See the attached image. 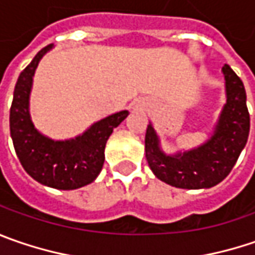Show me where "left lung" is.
<instances>
[{"instance_id": "obj_1", "label": "left lung", "mask_w": 255, "mask_h": 255, "mask_svg": "<svg viewBox=\"0 0 255 255\" xmlns=\"http://www.w3.org/2000/svg\"><path fill=\"white\" fill-rule=\"evenodd\" d=\"M227 103L214 128V134L197 148L167 155L160 147V138L148 124L145 132V157L155 177L177 188L198 190L221 183L243 148L250 132V114L244 84L230 65L223 67Z\"/></svg>"}]
</instances>
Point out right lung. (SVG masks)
<instances>
[{"label": "right lung", "instance_id": "obj_1", "mask_svg": "<svg viewBox=\"0 0 255 255\" xmlns=\"http://www.w3.org/2000/svg\"><path fill=\"white\" fill-rule=\"evenodd\" d=\"M52 47L50 44L42 48L19 74L9 110V131L18 160L35 181L57 190H75L98 177L106 158L107 139L127 118L128 111L97 121L75 138L55 141L42 135L31 121L29 94L39 60Z\"/></svg>", "mask_w": 255, "mask_h": 255}]
</instances>
